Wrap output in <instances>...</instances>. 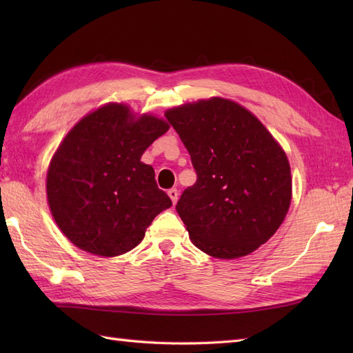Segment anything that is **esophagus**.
Wrapping results in <instances>:
<instances>
[{"mask_svg": "<svg viewBox=\"0 0 353 353\" xmlns=\"http://www.w3.org/2000/svg\"><path fill=\"white\" fill-rule=\"evenodd\" d=\"M168 197L171 199L172 205H176V203H177V199H179V191H177L176 188H171V190H168Z\"/></svg>", "mask_w": 353, "mask_h": 353, "instance_id": "34e87169", "label": "esophagus"}]
</instances>
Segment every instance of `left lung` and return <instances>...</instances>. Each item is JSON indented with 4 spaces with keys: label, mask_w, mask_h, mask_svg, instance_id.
Here are the masks:
<instances>
[{
    "label": "left lung",
    "mask_w": 353,
    "mask_h": 353,
    "mask_svg": "<svg viewBox=\"0 0 353 353\" xmlns=\"http://www.w3.org/2000/svg\"><path fill=\"white\" fill-rule=\"evenodd\" d=\"M197 172L176 211L192 244L209 256L236 259L267 243L292 199L287 153L249 109L221 97L165 112Z\"/></svg>",
    "instance_id": "8db88e82"
}]
</instances>
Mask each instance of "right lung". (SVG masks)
<instances>
[{
    "mask_svg": "<svg viewBox=\"0 0 353 353\" xmlns=\"http://www.w3.org/2000/svg\"><path fill=\"white\" fill-rule=\"evenodd\" d=\"M170 129L163 118L106 103L74 124L52 154L47 201L62 234L80 250L114 258L134 249L171 206L141 156Z\"/></svg>",
    "mask_w": 353,
    "mask_h": 353,
    "instance_id": "add662e5",
    "label": "right lung"
}]
</instances>
